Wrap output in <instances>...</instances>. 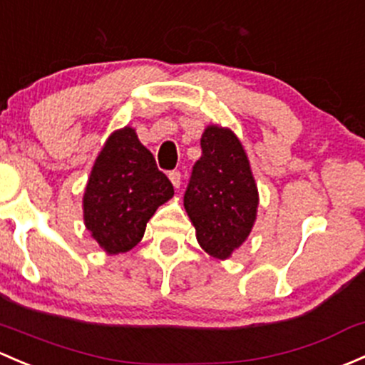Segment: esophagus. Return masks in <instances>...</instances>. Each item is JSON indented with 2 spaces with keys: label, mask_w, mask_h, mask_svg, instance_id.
<instances>
[{
  "label": "esophagus",
  "mask_w": 365,
  "mask_h": 365,
  "mask_svg": "<svg viewBox=\"0 0 365 365\" xmlns=\"http://www.w3.org/2000/svg\"><path fill=\"white\" fill-rule=\"evenodd\" d=\"M170 180H171V183H173V185H175L176 189H178V187L182 185V173H180L178 170H175V171H170Z\"/></svg>",
  "instance_id": "1"
}]
</instances>
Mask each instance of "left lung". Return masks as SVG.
Segmentation results:
<instances>
[{"instance_id":"1","label":"left lung","mask_w":365,"mask_h":365,"mask_svg":"<svg viewBox=\"0 0 365 365\" xmlns=\"http://www.w3.org/2000/svg\"><path fill=\"white\" fill-rule=\"evenodd\" d=\"M183 206L199 245L217 259H227L250 234L257 217V194L243 145L229 129L210 125L201 138Z\"/></svg>"}]
</instances>
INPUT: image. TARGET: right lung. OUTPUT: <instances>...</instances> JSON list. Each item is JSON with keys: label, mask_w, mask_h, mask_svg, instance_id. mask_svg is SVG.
I'll return each mask as SVG.
<instances>
[{"label": "right lung", "mask_w": 365, "mask_h": 365, "mask_svg": "<svg viewBox=\"0 0 365 365\" xmlns=\"http://www.w3.org/2000/svg\"><path fill=\"white\" fill-rule=\"evenodd\" d=\"M171 182L131 128L108 138L83 194V220L108 253H124L141 241L160 205L173 197Z\"/></svg>", "instance_id": "obj_1"}]
</instances>
